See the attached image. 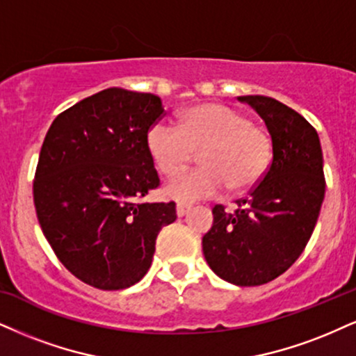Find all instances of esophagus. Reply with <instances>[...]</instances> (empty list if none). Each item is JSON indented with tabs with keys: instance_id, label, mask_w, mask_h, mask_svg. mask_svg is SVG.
I'll return each instance as SVG.
<instances>
[{
	"instance_id": "34e87169",
	"label": "esophagus",
	"mask_w": 356,
	"mask_h": 356,
	"mask_svg": "<svg viewBox=\"0 0 356 356\" xmlns=\"http://www.w3.org/2000/svg\"><path fill=\"white\" fill-rule=\"evenodd\" d=\"M191 209V206L190 204H183V203H179L178 206H177V214H178V218H183L185 216V214L190 211Z\"/></svg>"
}]
</instances>
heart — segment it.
Here are the masks:
<instances>
[{"mask_svg": "<svg viewBox=\"0 0 356 356\" xmlns=\"http://www.w3.org/2000/svg\"><path fill=\"white\" fill-rule=\"evenodd\" d=\"M148 156L161 177L170 178L200 152V168L173 178L165 193L177 201L251 190L266 177L272 160V138L245 113L216 102L195 105L181 113L177 127L158 122L148 130Z\"/></svg>", "mask_w": 356, "mask_h": 356, "instance_id": "b5f03b06", "label": "heart"}]
</instances>
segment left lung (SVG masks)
<instances>
[{"label": "left lung", "mask_w": 356, "mask_h": 356, "mask_svg": "<svg viewBox=\"0 0 356 356\" xmlns=\"http://www.w3.org/2000/svg\"><path fill=\"white\" fill-rule=\"evenodd\" d=\"M238 99L264 118L272 163L248 198L236 201L234 211L214 206L203 254L222 280L254 287L279 277L304 252L325 196V177L317 130L299 112L266 95Z\"/></svg>", "instance_id": "8db88e82"}]
</instances>
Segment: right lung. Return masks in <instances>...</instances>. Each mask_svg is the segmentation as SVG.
I'll use <instances>...</instances> for the list:
<instances>
[{
    "mask_svg": "<svg viewBox=\"0 0 356 356\" xmlns=\"http://www.w3.org/2000/svg\"><path fill=\"white\" fill-rule=\"evenodd\" d=\"M163 115L156 95L111 87L59 113L42 142L38 221L65 269L100 291L137 284L177 219L173 201H140L160 185L145 138Z\"/></svg>",
    "mask_w": 356,
    "mask_h": 356,
    "instance_id": "right-lung-1",
    "label": "right lung"
}]
</instances>
